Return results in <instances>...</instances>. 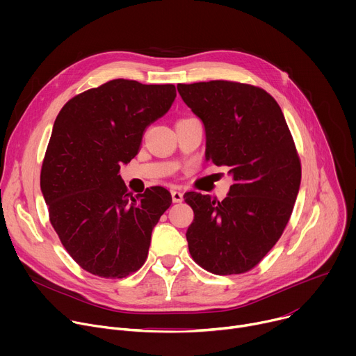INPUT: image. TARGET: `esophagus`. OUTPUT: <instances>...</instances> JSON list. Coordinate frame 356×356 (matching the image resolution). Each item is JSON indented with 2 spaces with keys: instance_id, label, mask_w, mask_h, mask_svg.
Returning <instances> with one entry per match:
<instances>
[{
  "instance_id": "obj_1",
  "label": "esophagus",
  "mask_w": 356,
  "mask_h": 356,
  "mask_svg": "<svg viewBox=\"0 0 356 356\" xmlns=\"http://www.w3.org/2000/svg\"><path fill=\"white\" fill-rule=\"evenodd\" d=\"M172 200H173V202H181L183 194L179 190H172Z\"/></svg>"
}]
</instances>
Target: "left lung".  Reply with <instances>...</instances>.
<instances>
[{
	"mask_svg": "<svg viewBox=\"0 0 356 356\" xmlns=\"http://www.w3.org/2000/svg\"><path fill=\"white\" fill-rule=\"evenodd\" d=\"M177 91L204 127L206 159L228 166L232 177L222 201L184 194L194 211L186 232L190 255L211 273H243L264 259L291 216L301 181L293 138L262 88L214 80Z\"/></svg>",
	"mask_w": 356,
	"mask_h": 356,
	"instance_id": "left-lung-1",
	"label": "left lung"
}]
</instances>
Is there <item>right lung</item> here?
Wrapping results in <instances>:
<instances>
[{
  "label": "right lung",
  "instance_id": "obj_1",
  "mask_svg": "<svg viewBox=\"0 0 356 356\" xmlns=\"http://www.w3.org/2000/svg\"><path fill=\"white\" fill-rule=\"evenodd\" d=\"M175 98L173 84L117 79L76 95L56 117L40 190L63 246L92 275L125 277L146 261L172 195L161 186L132 195L118 172Z\"/></svg>",
  "mask_w": 356,
  "mask_h": 356
}]
</instances>
